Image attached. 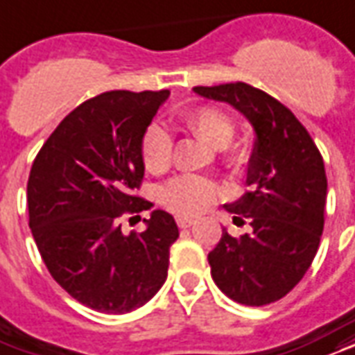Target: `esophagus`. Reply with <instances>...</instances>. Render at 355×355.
I'll return each instance as SVG.
<instances>
[{
  "label": "esophagus",
  "instance_id": "esophagus-1",
  "mask_svg": "<svg viewBox=\"0 0 355 355\" xmlns=\"http://www.w3.org/2000/svg\"><path fill=\"white\" fill-rule=\"evenodd\" d=\"M193 224H196V220H191V218H186V216L177 218V225L178 227H182V230H186V227H191Z\"/></svg>",
  "mask_w": 355,
  "mask_h": 355
}]
</instances>
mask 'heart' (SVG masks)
I'll return each instance as SVG.
<instances>
[{"label": "heart", "instance_id": "obj_1", "mask_svg": "<svg viewBox=\"0 0 355 355\" xmlns=\"http://www.w3.org/2000/svg\"><path fill=\"white\" fill-rule=\"evenodd\" d=\"M182 124L201 141L220 150L224 162L230 167H239L246 157V150L239 144H233L235 137V120L220 107L203 105L184 112ZM143 164L150 173H164L171 165L173 156V139L169 131L162 125L152 124L146 128L141 141ZM222 196V188L211 178L198 175H182L171 180L162 191V201L169 211L180 216H196L211 209Z\"/></svg>", "mask_w": 355, "mask_h": 355}]
</instances>
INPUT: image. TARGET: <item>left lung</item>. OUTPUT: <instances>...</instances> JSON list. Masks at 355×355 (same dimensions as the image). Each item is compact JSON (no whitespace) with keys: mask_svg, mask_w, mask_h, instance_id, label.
I'll return each mask as SVG.
<instances>
[{"mask_svg":"<svg viewBox=\"0 0 355 355\" xmlns=\"http://www.w3.org/2000/svg\"><path fill=\"white\" fill-rule=\"evenodd\" d=\"M193 92L235 107L256 131L250 191L224 205L235 220L248 218L252 231L239 239L222 231L209 252L212 280L241 304L275 303L299 284L320 246L327 198L322 154L295 114L263 90L230 83Z\"/></svg>","mask_w":355,"mask_h":355,"instance_id":"obj_1","label":"left lung"}]
</instances>
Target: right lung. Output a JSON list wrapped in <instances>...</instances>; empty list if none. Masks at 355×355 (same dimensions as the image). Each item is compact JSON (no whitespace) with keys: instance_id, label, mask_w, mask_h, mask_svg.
<instances>
[{"instance_id":"obj_1","label":"right lung","mask_w":355,"mask_h":355,"mask_svg":"<svg viewBox=\"0 0 355 355\" xmlns=\"http://www.w3.org/2000/svg\"><path fill=\"white\" fill-rule=\"evenodd\" d=\"M167 97L169 90L92 97L60 122L31 165L28 212L39 254L58 284L97 312L135 311L167 278L175 218L152 211L146 230L130 235L120 222L152 209L135 196L141 141Z\"/></svg>"}]
</instances>
